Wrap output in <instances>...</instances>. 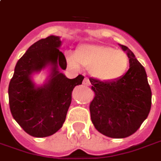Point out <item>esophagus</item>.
<instances>
[{"instance_id": "1", "label": "esophagus", "mask_w": 161, "mask_h": 161, "mask_svg": "<svg viewBox=\"0 0 161 161\" xmlns=\"http://www.w3.org/2000/svg\"><path fill=\"white\" fill-rule=\"evenodd\" d=\"M83 85H84V86H90V85H91V84H90V81H89V79H88V78H85V79H84V81H83Z\"/></svg>"}]
</instances>
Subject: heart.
I'll use <instances>...</instances> for the list:
<instances>
[{
	"label": "heart",
	"mask_w": 161,
	"mask_h": 161,
	"mask_svg": "<svg viewBox=\"0 0 161 161\" xmlns=\"http://www.w3.org/2000/svg\"><path fill=\"white\" fill-rule=\"evenodd\" d=\"M64 55L71 67L79 69L83 66L89 69L90 75L101 82L118 80L129 66L126 53L104 44H81L75 52L67 50Z\"/></svg>",
	"instance_id": "obj_1"
}]
</instances>
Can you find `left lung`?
I'll use <instances>...</instances> for the list:
<instances>
[{
  "label": "left lung",
  "instance_id": "left-lung-1",
  "mask_svg": "<svg viewBox=\"0 0 161 161\" xmlns=\"http://www.w3.org/2000/svg\"><path fill=\"white\" fill-rule=\"evenodd\" d=\"M129 58V69L112 82L89 80L95 96L90 104L96 130L110 138L133 135L147 119L152 106V91L146 71L130 49L119 44Z\"/></svg>",
  "mask_w": 161,
  "mask_h": 161
}]
</instances>
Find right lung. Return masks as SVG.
Listing matches in <instances>:
<instances>
[{
  "label": "right lung",
  "instance_id": "obj_1",
  "mask_svg": "<svg viewBox=\"0 0 161 161\" xmlns=\"http://www.w3.org/2000/svg\"><path fill=\"white\" fill-rule=\"evenodd\" d=\"M59 36H50L32 44L18 60L8 85V103L13 119L28 135L35 137L53 136L65 122L75 86L84 76L69 79L61 72L67 61L60 51ZM46 70L42 85L33 75Z\"/></svg>",
  "mask_w": 161,
  "mask_h": 161
}]
</instances>
